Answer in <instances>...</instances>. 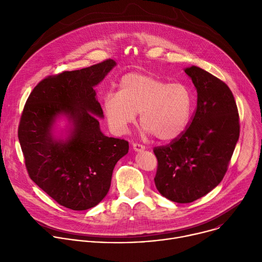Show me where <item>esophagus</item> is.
<instances>
[{
  "mask_svg": "<svg viewBox=\"0 0 262 262\" xmlns=\"http://www.w3.org/2000/svg\"><path fill=\"white\" fill-rule=\"evenodd\" d=\"M133 149L136 152H141V151L145 150V146H143L141 144H138V143H134L133 144Z\"/></svg>",
  "mask_w": 262,
  "mask_h": 262,
  "instance_id": "esophagus-1",
  "label": "esophagus"
}]
</instances>
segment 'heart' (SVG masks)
I'll return each instance as SVG.
<instances>
[{
	"instance_id": "1",
	"label": "heart",
	"mask_w": 262,
	"mask_h": 262,
	"mask_svg": "<svg viewBox=\"0 0 262 262\" xmlns=\"http://www.w3.org/2000/svg\"><path fill=\"white\" fill-rule=\"evenodd\" d=\"M192 94L183 84H168L150 73L128 72L119 82L118 92L103 98L107 123L116 135H123L140 114L145 134L169 142L188 126Z\"/></svg>"
}]
</instances>
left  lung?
I'll use <instances>...</instances> for the list:
<instances>
[{"label":"left lung","mask_w":262,"mask_h":262,"mask_svg":"<svg viewBox=\"0 0 262 262\" xmlns=\"http://www.w3.org/2000/svg\"><path fill=\"white\" fill-rule=\"evenodd\" d=\"M184 72L197 90L194 118L178 139L154 150L157 189L176 203L193 202L215 188L239 138L237 106L228 86L195 65Z\"/></svg>","instance_id":"8db88e82"}]
</instances>
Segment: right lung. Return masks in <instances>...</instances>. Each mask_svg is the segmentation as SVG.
Returning a JSON list of instances; mask_svg holds the SVG:
<instances>
[{
    "mask_svg": "<svg viewBox=\"0 0 262 262\" xmlns=\"http://www.w3.org/2000/svg\"><path fill=\"white\" fill-rule=\"evenodd\" d=\"M117 63L106 60L41 81L24 107L18 140L31 179L60 205L86 210L106 196L128 142L100 129L95 87ZM63 120L67 124L59 129Z\"/></svg>",
    "mask_w": 262,
    "mask_h": 262,
    "instance_id": "obj_1",
    "label": "right lung"
}]
</instances>
